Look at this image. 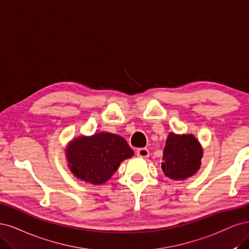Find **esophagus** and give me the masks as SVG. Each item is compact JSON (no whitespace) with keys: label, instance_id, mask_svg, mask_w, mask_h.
<instances>
[{"label":"esophagus","instance_id":"1","mask_svg":"<svg viewBox=\"0 0 249 249\" xmlns=\"http://www.w3.org/2000/svg\"><path fill=\"white\" fill-rule=\"evenodd\" d=\"M149 150L147 148H141L138 151H136V155L142 157V158H147L149 156Z\"/></svg>","mask_w":249,"mask_h":249}]
</instances>
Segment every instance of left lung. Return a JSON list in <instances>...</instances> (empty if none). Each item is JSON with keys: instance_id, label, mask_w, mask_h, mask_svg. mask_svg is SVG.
<instances>
[{"instance_id": "1", "label": "left lung", "mask_w": 249, "mask_h": 249, "mask_svg": "<svg viewBox=\"0 0 249 249\" xmlns=\"http://www.w3.org/2000/svg\"><path fill=\"white\" fill-rule=\"evenodd\" d=\"M203 149L192 134H168L163 150L161 168L166 177L185 180L194 176L200 166Z\"/></svg>"}]
</instances>
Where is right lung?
<instances>
[{
    "label": "right lung",
    "instance_id": "1",
    "mask_svg": "<svg viewBox=\"0 0 249 249\" xmlns=\"http://www.w3.org/2000/svg\"><path fill=\"white\" fill-rule=\"evenodd\" d=\"M133 154L122 136L109 132L78 136L68 143L66 149L72 174L95 185L107 182L118 170L120 163Z\"/></svg>",
    "mask_w": 249,
    "mask_h": 249
}]
</instances>
